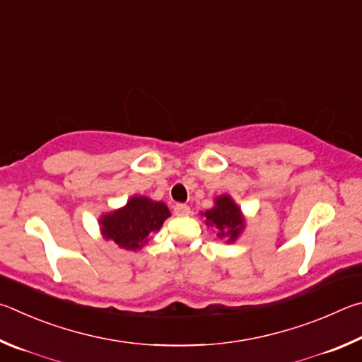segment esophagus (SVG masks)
<instances>
[{
	"instance_id": "1",
	"label": "esophagus",
	"mask_w": 362,
	"mask_h": 362,
	"mask_svg": "<svg viewBox=\"0 0 362 362\" xmlns=\"http://www.w3.org/2000/svg\"><path fill=\"white\" fill-rule=\"evenodd\" d=\"M173 210L176 216H187V214H191V208L185 204H176Z\"/></svg>"
}]
</instances>
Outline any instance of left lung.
Here are the masks:
<instances>
[{"mask_svg":"<svg viewBox=\"0 0 362 362\" xmlns=\"http://www.w3.org/2000/svg\"><path fill=\"white\" fill-rule=\"evenodd\" d=\"M200 216L205 219L206 226L213 227L216 235L226 243L237 242L246 227L242 208L235 204V200L229 194L218 195L214 199V205L210 210L202 211Z\"/></svg>","mask_w":362,"mask_h":362,"instance_id":"obj_1","label":"left lung"}]
</instances>
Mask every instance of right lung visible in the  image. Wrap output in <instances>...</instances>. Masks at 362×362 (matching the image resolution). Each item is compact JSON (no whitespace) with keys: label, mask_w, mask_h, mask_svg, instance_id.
<instances>
[{"label":"right lung","mask_w":362,"mask_h":362,"mask_svg":"<svg viewBox=\"0 0 362 362\" xmlns=\"http://www.w3.org/2000/svg\"><path fill=\"white\" fill-rule=\"evenodd\" d=\"M171 213L163 202L151 200L146 195H133L124 206L103 213L98 218L100 232L120 250L138 251L149 242V235L160 230Z\"/></svg>","instance_id":"right-lung-1"}]
</instances>
